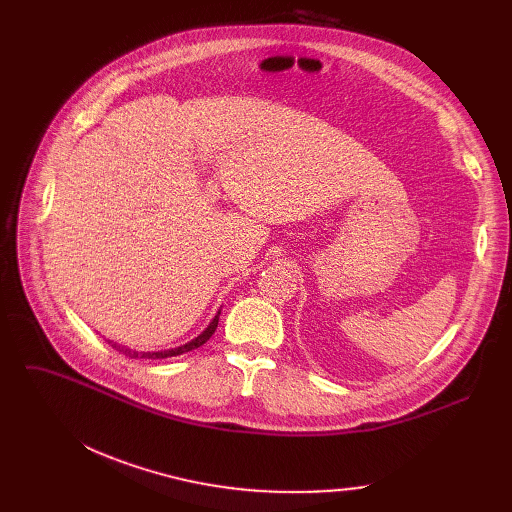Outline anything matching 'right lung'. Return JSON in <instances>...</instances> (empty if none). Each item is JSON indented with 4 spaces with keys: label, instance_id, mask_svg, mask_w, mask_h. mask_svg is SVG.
<instances>
[{
    "label": "right lung",
    "instance_id": "obj_1",
    "mask_svg": "<svg viewBox=\"0 0 512 512\" xmlns=\"http://www.w3.org/2000/svg\"><path fill=\"white\" fill-rule=\"evenodd\" d=\"M218 319H220V313L211 319V324L207 326V330H205L201 336H197L195 340H191V342L184 344V346L172 348V351H159V353H137V351H130V348H124V346H118V344H112V342H110V344H112V348H116V351H120L122 355L130 357V359H170V357H178V355H182V353L195 351V348L203 346V344L213 336L215 328H218Z\"/></svg>",
    "mask_w": 512,
    "mask_h": 512
}]
</instances>
